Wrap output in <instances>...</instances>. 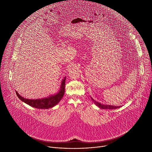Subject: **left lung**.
<instances>
[{
	"mask_svg": "<svg viewBox=\"0 0 152 152\" xmlns=\"http://www.w3.org/2000/svg\"><path fill=\"white\" fill-rule=\"evenodd\" d=\"M91 99H92L93 102H94V104H96V106H97L101 108V109H107V110H115L117 109V108H119L120 107V106H112V105H108V104H102L98 102H96V100H94L91 97Z\"/></svg>",
	"mask_w": 152,
	"mask_h": 152,
	"instance_id": "obj_1",
	"label": "left lung"
}]
</instances>
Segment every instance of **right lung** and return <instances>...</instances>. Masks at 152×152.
Returning a JSON list of instances; mask_svg holds the SVG:
<instances>
[{"label": "right lung", "mask_w": 152, "mask_h": 152, "mask_svg": "<svg viewBox=\"0 0 152 152\" xmlns=\"http://www.w3.org/2000/svg\"><path fill=\"white\" fill-rule=\"evenodd\" d=\"M66 76L61 81L59 90L54 94L50 95L47 97L39 99H28L21 97L17 91L16 94L17 97L24 103L29 104V106L34 107L37 109H49L53 107L56 105L62 98L65 93V83H66Z\"/></svg>", "instance_id": "obj_1"}]
</instances>
